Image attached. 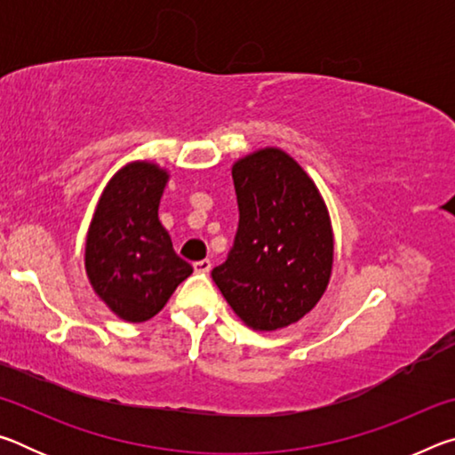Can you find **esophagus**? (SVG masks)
I'll return each instance as SVG.
<instances>
[{"mask_svg":"<svg viewBox=\"0 0 455 455\" xmlns=\"http://www.w3.org/2000/svg\"><path fill=\"white\" fill-rule=\"evenodd\" d=\"M211 267H212L211 260L209 259H203V260H196V263H195V271L196 273H209Z\"/></svg>","mask_w":455,"mask_h":455,"instance_id":"esophagus-1","label":"esophagus"}]
</instances>
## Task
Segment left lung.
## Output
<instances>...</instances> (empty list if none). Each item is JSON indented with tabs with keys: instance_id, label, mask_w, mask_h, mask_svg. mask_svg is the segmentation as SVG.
I'll use <instances>...</instances> for the list:
<instances>
[{
	"instance_id": "8db88e82",
	"label": "left lung",
	"mask_w": 455,
	"mask_h": 455,
	"mask_svg": "<svg viewBox=\"0 0 455 455\" xmlns=\"http://www.w3.org/2000/svg\"><path fill=\"white\" fill-rule=\"evenodd\" d=\"M238 227L212 281L246 325L275 331L309 313L327 289L333 230L307 172L279 148L233 166Z\"/></svg>"
}]
</instances>
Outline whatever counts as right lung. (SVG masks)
Instances as JSON below:
<instances>
[{"mask_svg": "<svg viewBox=\"0 0 455 455\" xmlns=\"http://www.w3.org/2000/svg\"><path fill=\"white\" fill-rule=\"evenodd\" d=\"M166 180V171L156 164L124 166L104 188L88 230L86 273L92 287L130 323L152 319L192 273L158 220Z\"/></svg>", "mask_w": 455, "mask_h": 455, "instance_id": "obj_1", "label": "right lung"}]
</instances>
